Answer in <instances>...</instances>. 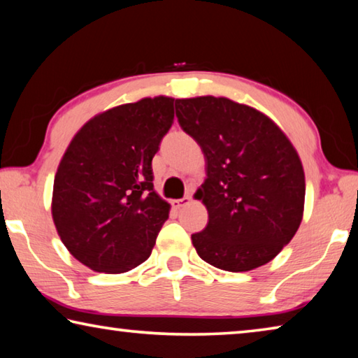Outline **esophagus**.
Returning a JSON list of instances; mask_svg holds the SVG:
<instances>
[{
  "label": "esophagus",
  "instance_id": "esophagus-1",
  "mask_svg": "<svg viewBox=\"0 0 358 358\" xmlns=\"http://www.w3.org/2000/svg\"><path fill=\"white\" fill-rule=\"evenodd\" d=\"M192 197L187 194V196H185L183 199H178V201H172V207L173 208H181V207H186L187 203H191Z\"/></svg>",
  "mask_w": 358,
  "mask_h": 358
}]
</instances>
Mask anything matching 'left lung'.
Instances as JSON below:
<instances>
[{
    "mask_svg": "<svg viewBox=\"0 0 358 358\" xmlns=\"http://www.w3.org/2000/svg\"><path fill=\"white\" fill-rule=\"evenodd\" d=\"M175 108L207 162L194 194L208 211L207 227L191 237L197 254L234 273L268 264L294 238L305 208L294 145L273 120L227 98L177 99Z\"/></svg>",
    "mask_w": 358,
    "mask_h": 358,
    "instance_id": "obj_1",
    "label": "left lung"
}]
</instances>
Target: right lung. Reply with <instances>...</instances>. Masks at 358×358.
Returning <instances> with one entry per match:
<instances>
[{
	"label": "right lung",
	"mask_w": 358,
	"mask_h": 358,
	"mask_svg": "<svg viewBox=\"0 0 358 358\" xmlns=\"http://www.w3.org/2000/svg\"><path fill=\"white\" fill-rule=\"evenodd\" d=\"M173 98L156 96L96 115L72 138L53 181L52 217L78 262L124 273L150 257L169 205L151 159L173 123Z\"/></svg>",
	"instance_id": "obj_1"
}]
</instances>
